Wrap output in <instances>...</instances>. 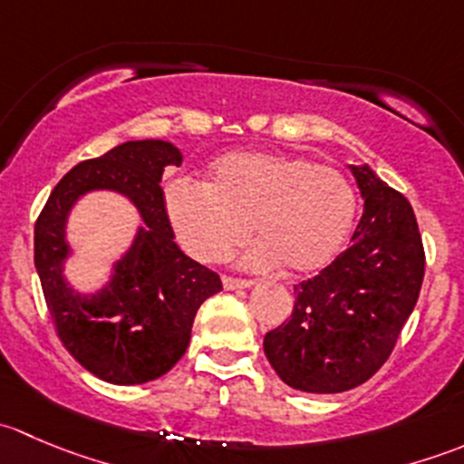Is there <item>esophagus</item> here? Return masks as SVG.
Masks as SVG:
<instances>
[{
	"instance_id": "34e87169",
	"label": "esophagus",
	"mask_w": 464,
	"mask_h": 464,
	"mask_svg": "<svg viewBox=\"0 0 464 464\" xmlns=\"http://www.w3.org/2000/svg\"><path fill=\"white\" fill-rule=\"evenodd\" d=\"M224 289H228V292H236V289H249L254 287V280H240V278H231V276H227V278L222 280Z\"/></svg>"
}]
</instances>
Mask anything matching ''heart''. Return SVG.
<instances>
[{"instance_id": "b5f03b06", "label": "heart", "mask_w": 464, "mask_h": 464, "mask_svg": "<svg viewBox=\"0 0 464 464\" xmlns=\"http://www.w3.org/2000/svg\"><path fill=\"white\" fill-rule=\"evenodd\" d=\"M166 213L177 242L195 260H227L254 227L260 242L242 258L245 269L285 265L310 276L348 242L357 193L332 166L301 154L245 150L215 159L202 186L172 184Z\"/></svg>"}]
</instances>
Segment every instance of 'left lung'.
Instances as JSON below:
<instances>
[{
	"instance_id": "1",
	"label": "left lung",
	"mask_w": 464,
	"mask_h": 464,
	"mask_svg": "<svg viewBox=\"0 0 464 464\" xmlns=\"http://www.w3.org/2000/svg\"><path fill=\"white\" fill-rule=\"evenodd\" d=\"M350 170L363 198L350 246L294 287L292 316L262 343L278 377L303 392H343L375 375L422 287V236L409 199L366 163Z\"/></svg>"
}]
</instances>
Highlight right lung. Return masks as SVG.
Instances as JSON below:
<instances>
[{"instance_id": "right-lung-1", "label": "right lung", "mask_w": 464, "mask_h": 464, "mask_svg": "<svg viewBox=\"0 0 464 464\" xmlns=\"http://www.w3.org/2000/svg\"><path fill=\"white\" fill-rule=\"evenodd\" d=\"M179 148L161 139L128 141L73 166L35 222V269L60 341L85 371L130 386L166 375L190 343L195 314L222 280L177 246L161 177L181 166ZM96 189L123 194L142 224L133 245L93 293H78L63 276L72 255L66 224L78 198Z\"/></svg>"}]
</instances>
